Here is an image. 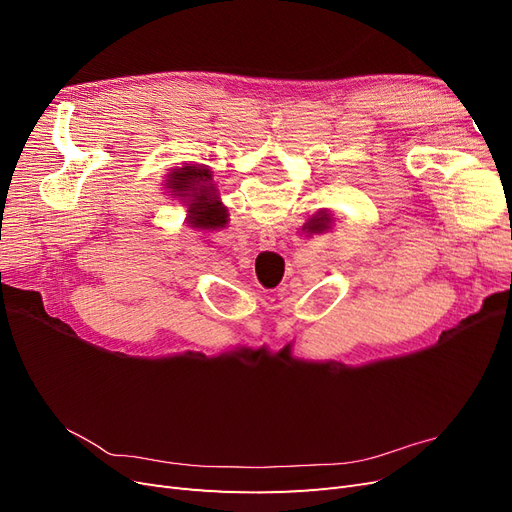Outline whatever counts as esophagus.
I'll return each instance as SVG.
<instances>
[{
  "label": "esophagus",
  "instance_id": "obj_1",
  "mask_svg": "<svg viewBox=\"0 0 512 512\" xmlns=\"http://www.w3.org/2000/svg\"><path fill=\"white\" fill-rule=\"evenodd\" d=\"M277 241V235L271 228H262L260 235H258V247L260 250H273Z\"/></svg>",
  "mask_w": 512,
  "mask_h": 512
}]
</instances>
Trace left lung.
Returning <instances> with one entry per match:
<instances>
[{
  "label": "left lung",
  "mask_w": 512,
  "mask_h": 512,
  "mask_svg": "<svg viewBox=\"0 0 512 512\" xmlns=\"http://www.w3.org/2000/svg\"><path fill=\"white\" fill-rule=\"evenodd\" d=\"M166 188L188 205V224L200 230H218L228 224V209L222 205L218 185L205 164H183L166 177Z\"/></svg>",
  "instance_id": "1"
}]
</instances>
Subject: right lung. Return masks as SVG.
<instances>
[{"label": "right lung", "instance_id": "1", "mask_svg": "<svg viewBox=\"0 0 512 512\" xmlns=\"http://www.w3.org/2000/svg\"><path fill=\"white\" fill-rule=\"evenodd\" d=\"M333 222V215L327 209H322L316 215H312L301 230L307 232V235H320V232H327L333 226Z\"/></svg>", "mask_w": 512, "mask_h": 512}]
</instances>
